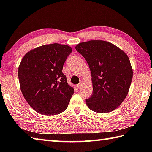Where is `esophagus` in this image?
<instances>
[{"label":"esophagus","mask_w":152,"mask_h":152,"mask_svg":"<svg viewBox=\"0 0 152 152\" xmlns=\"http://www.w3.org/2000/svg\"><path fill=\"white\" fill-rule=\"evenodd\" d=\"M82 82H80L78 84H77L76 86H77V88H80V87L82 86Z\"/></svg>","instance_id":"1"}]
</instances>
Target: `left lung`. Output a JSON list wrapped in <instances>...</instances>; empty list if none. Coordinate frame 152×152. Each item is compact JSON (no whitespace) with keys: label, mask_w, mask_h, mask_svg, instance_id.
I'll use <instances>...</instances> for the list:
<instances>
[{"label":"left lung","mask_w":152,"mask_h":152,"mask_svg":"<svg viewBox=\"0 0 152 152\" xmlns=\"http://www.w3.org/2000/svg\"><path fill=\"white\" fill-rule=\"evenodd\" d=\"M76 50L91 70L92 94L86 99L90 109L106 113L120 106L129 90L133 69L127 55L117 46L102 40L82 42Z\"/></svg>","instance_id":"obj_1"}]
</instances>
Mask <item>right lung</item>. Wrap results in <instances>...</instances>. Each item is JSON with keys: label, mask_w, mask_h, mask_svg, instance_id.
Segmentation results:
<instances>
[{"label": "right lung", "mask_w": 152, "mask_h": 152, "mask_svg": "<svg viewBox=\"0 0 152 152\" xmlns=\"http://www.w3.org/2000/svg\"><path fill=\"white\" fill-rule=\"evenodd\" d=\"M72 51L67 45H43L28 51L20 61L18 68L20 91L38 113L55 115L68 107L74 91L62 69Z\"/></svg>", "instance_id": "1"}]
</instances>
